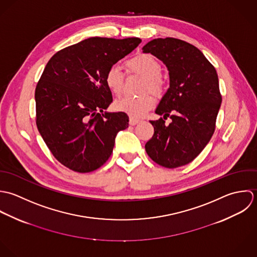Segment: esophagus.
Masks as SVG:
<instances>
[{
	"instance_id": "34e87169",
	"label": "esophagus",
	"mask_w": 257,
	"mask_h": 257,
	"mask_svg": "<svg viewBox=\"0 0 257 257\" xmlns=\"http://www.w3.org/2000/svg\"><path fill=\"white\" fill-rule=\"evenodd\" d=\"M139 122H140L139 119H136V118H133V117H130V119H129V124H130L131 126H134V125L138 124Z\"/></svg>"
}]
</instances>
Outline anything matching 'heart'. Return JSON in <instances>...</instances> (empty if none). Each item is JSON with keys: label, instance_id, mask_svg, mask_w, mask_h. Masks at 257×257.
I'll use <instances>...</instances> for the list:
<instances>
[{"label": "heart", "instance_id": "b5f03b06", "mask_svg": "<svg viewBox=\"0 0 257 257\" xmlns=\"http://www.w3.org/2000/svg\"><path fill=\"white\" fill-rule=\"evenodd\" d=\"M129 72L136 73L145 78L142 91H151L156 95H160L164 90V81L161 78L162 64L149 53L137 54L125 62ZM125 75L117 65L110 66L104 76L105 85L108 90L115 96L121 95L124 86ZM155 99L149 93L140 96H126L114 102V109L124 112L131 117H141L153 108Z\"/></svg>", "mask_w": 257, "mask_h": 257}]
</instances>
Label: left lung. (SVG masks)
Instances as JSON below:
<instances>
[{"label":"left lung","mask_w":257,"mask_h":257,"mask_svg":"<svg viewBox=\"0 0 257 257\" xmlns=\"http://www.w3.org/2000/svg\"><path fill=\"white\" fill-rule=\"evenodd\" d=\"M169 70L170 88L159 103L154 135L146 143L148 156L162 167L174 169L195 160L209 142L221 104L213 65L195 46L174 38L155 39L143 47ZM170 116L172 122L164 124Z\"/></svg>","instance_id":"1"}]
</instances>
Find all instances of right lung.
<instances>
[{"mask_svg":"<svg viewBox=\"0 0 257 257\" xmlns=\"http://www.w3.org/2000/svg\"><path fill=\"white\" fill-rule=\"evenodd\" d=\"M141 40L89 38L52 55L37 84V127L54 158L66 168L89 173L113 152L117 133L128 127L124 112H104L112 102L107 69Z\"/></svg>","mask_w":257,"mask_h":257,"instance_id":"obj_1","label":"right lung"}]
</instances>
